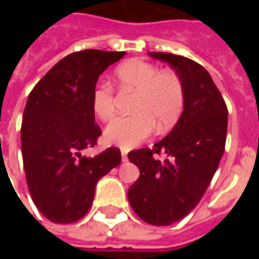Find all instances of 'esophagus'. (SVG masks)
Segmentation results:
<instances>
[{
    "mask_svg": "<svg viewBox=\"0 0 259 259\" xmlns=\"http://www.w3.org/2000/svg\"><path fill=\"white\" fill-rule=\"evenodd\" d=\"M122 161H123V162L127 161V152H126V150H122Z\"/></svg>",
    "mask_w": 259,
    "mask_h": 259,
    "instance_id": "34e87169",
    "label": "esophagus"
}]
</instances>
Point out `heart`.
Listing matches in <instances>:
<instances>
[{
    "mask_svg": "<svg viewBox=\"0 0 259 259\" xmlns=\"http://www.w3.org/2000/svg\"><path fill=\"white\" fill-rule=\"evenodd\" d=\"M113 79L120 90L135 91L132 115L113 119L104 132L108 144L129 150L154 133H165L179 120L185 107V89L172 70H159L144 59H129L116 66ZM91 109L97 118L107 122L115 113L113 89L98 83L91 94Z\"/></svg>",
    "mask_w": 259,
    "mask_h": 259,
    "instance_id": "obj_1",
    "label": "heart"
}]
</instances>
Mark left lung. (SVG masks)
Returning a JSON list of instances; mask_svg holds the SVG:
<instances>
[{
  "instance_id": "left-lung-1",
  "label": "left lung",
  "mask_w": 259,
  "mask_h": 259,
  "mask_svg": "<svg viewBox=\"0 0 259 259\" xmlns=\"http://www.w3.org/2000/svg\"><path fill=\"white\" fill-rule=\"evenodd\" d=\"M175 69L185 89V107L178 123L154 148L129 152L140 178L127 191L137 217L168 226L189 215L211 183L225 151L228 108L211 74L180 55L148 53ZM162 152L165 161L155 157Z\"/></svg>"
}]
</instances>
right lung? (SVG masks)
<instances>
[{
  "label": "right lung",
  "instance_id": "1",
  "mask_svg": "<svg viewBox=\"0 0 259 259\" xmlns=\"http://www.w3.org/2000/svg\"><path fill=\"white\" fill-rule=\"evenodd\" d=\"M124 54H69L29 94L20 129L23 166L33 202L51 222L72 223L84 217L97 182L120 163V151L113 147L93 158L81 151L96 146L101 136L91 109L98 77Z\"/></svg>",
  "mask_w": 259,
  "mask_h": 259
}]
</instances>
